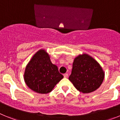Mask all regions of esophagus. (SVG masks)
<instances>
[{
  "mask_svg": "<svg viewBox=\"0 0 120 120\" xmlns=\"http://www.w3.org/2000/svg\"><path fill=\"white\" fill-rule=\"evenodd\" d=\"M68 75V73H65V74H64V77H67Z\"/></svg>",
  "mask_w": 120,
  "mask_h": 120,
  "instance_id": "1",
  "label": "esophagus"
}]
</instances>
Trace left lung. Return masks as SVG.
<instances>
[{"instance_id":"obj_1","label":"left lung","mask_w":120,"mask_h":120,"mask_svg":"<svg viewBox=\"0 0 120 120\" xmlns=\"http://www.w3.org/2000/svg\"><path fill=\"white\" fill-rule=\"evenodd\" d=\"M105 74L99 64L86 54L74 60L69 80L78 91L83 93L94 91L100 87Z\"/></svg>"}]
</instances>
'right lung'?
I'll use <instances>...</instances> for the list:
<instances>
[{"label":"right lung","instance_id":"add662e5","mask_svg":"<svg viewBox=\"0 0 120 120\" xmlns=\"http://www.w3.org/2000/svg\"><path fill=\"white\" fill-rule=\"evenodd\" d=\"M24 80L29 88L40 94L52 91L64 77L58 67L52 63L44 50L36 53L29 62L24 72Z\"/></svg>","mask_w":120,"mask_h":120}]
</instances>
